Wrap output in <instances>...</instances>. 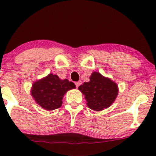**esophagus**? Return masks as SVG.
Returning <instances> with one entry per match:
<instances>
[{
    "label": "esophagus",
    "mask_w": 156,
    "mask_h": 156,
    "mask_svg": "<svg viewBox=\"0 0 156 156\" xmlns=\"http://www.w3.org/2000/svg\"><path fill=\"white\" fill-rule=\"evenodd\" d=\"M81 83H82V82L80 81V80H79V81H78V82H76V86L77 88H78V87H79V86H80Z\"/></svg>",
    "instance_id": "obj_1"
}]
</instances>
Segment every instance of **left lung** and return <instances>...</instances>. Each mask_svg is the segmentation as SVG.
I'll return each instance as SVG.
<instances>
[{"label": "left lung", "mask_w": 156, "mask_h": 156, "mask_svg": "<svg viewBox=\"0 0 156 156\" xmlns=\"http://www.w3.org/2000/svg\"><path fill=\"white\" fill-rule=\"evenodd\" d=\"M78 89L85 97L87 106L95 112L111 106L119 92L117 83L98 72H93L89 81L84 82L78 87Z\"/></svg>", "instance_id": "obj_1"}]
</instances>
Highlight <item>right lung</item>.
Masks as SVG:
<instances>
[{"mask_svg": "<svg viewBox=\"0 0 156 156\" xmlns=\"http://www.w3.org/2000/svg\"><path fill=\"white\" fill-rule=\"evenodd\" d=\"M75 88L76 85L73 82L50 73L32 84L31 94L39 106L47 111H53L62 106L64 94Z\"/></svg>", "mask_w": 156, "mask_h": 156, "instance_id": "1", "label": "right lung"}]
</instances>
